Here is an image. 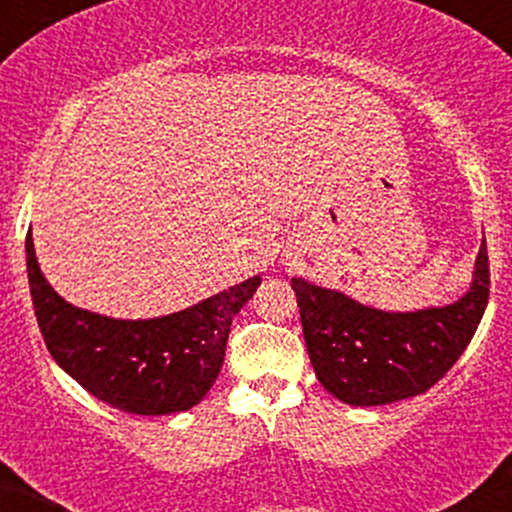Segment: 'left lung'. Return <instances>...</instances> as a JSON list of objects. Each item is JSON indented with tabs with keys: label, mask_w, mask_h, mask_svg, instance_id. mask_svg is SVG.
Wrapping results in <instances>:
<instances>
[{
	"label": "left lung",
	"mask_w": 512,
	"mask_h": 512,
	"mask_svg": "<svg viewBox=\"0 0 512 512\" xmlns=\"http://www.w3.org/2000/svg\"><path fill=\"white\" fill-rule=\"evenodd\" d=\"M291 289L320 384L350 406H384L428 391L474 338L491 289L486 240L471 289L442 308L384 313L296 277Z\"/></svg>",
	"instance_id": "left-lung-1"
}]
</instances>
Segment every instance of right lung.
<instances>
[{
	"label": "right lung",
	"instance_id": "right-lung-1",
	"mask_svg": "<svg viewBox=\"0 0 512 512\" xmlns=\"http://www.w3.org/2000/svg\"><path fill=\"white\" fill-rule=\"evenodd\" d=\"M33 311L48 352L82 389L136 415L189 411L211 389L226 357L235 313L260 277L235 284L192 308L153 320H114L60 299L46 282L26 235Z\"/></svg>",
	"mask_w": 512,
	"mask_h": 512
}]
</instances>
